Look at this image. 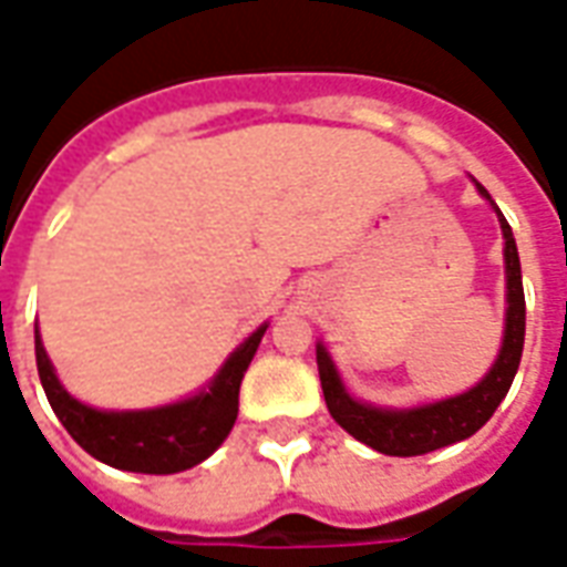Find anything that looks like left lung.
<instances>
[{
	"mask_svg": "<svg viewBox=\"0 0 567 567\" xmlns=\"http://www.w3.org/2000/svg\"><path fill=\"white\" fill-rule=\"evenodd\" d=\"M480 194L488 197L483 187ZM501 230H504V264H507V331H504L498 361L471 392L450 398V401H437V404L416 406V410H382V406L358 404L343 389L324 346H319L316 361H319L324 404L337 419V425H343L352 437L368 443L382 455H425V452L443 450L450 443L476 434L498 410L516 377L525 343L523 270H519L516 239L504 215H501Z\"/></svg>",
	"mask_w": 567,
	"mask_h": 567,
	"instance_id": "1",
	"label": "left lung"
}]
</instances>
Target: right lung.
I'll return each instance as SVG.
<instances>
[{"mask_svg":"<svg viewBox=\"0 0 567 567\" xmlns=\"http://www.w3.org/2000/svg\"><path fill=\"white\" fill-rule=\"evenodd\" d=\"M264 331L267 324L227 358L221 373L212 380L209 392H199L197 398L182 404L140 410V413H103L79 404L56 380L39 331H35V364L56 419L81 450L133 474H178L209 458L230 434L239 410V382L258 352Z\"/></svg>","mask_w":567,"mask_h":567,"instance_id":"right-lung-1","label":"right lung"}]
</instances>
